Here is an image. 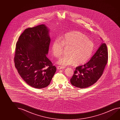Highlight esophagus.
Here are the masks:
<instances>
[{
  "mask_svg": "<svg viewBox=\"0 0 120 120\" xmlns=\"http://www.w3.org/2000/svg\"><path fill=\"white\" fill-rule=\"evenodd\" d=\"M64 68V67H61V66H57V69H63Z\"/></svg>",
  "mask_w": 120,
  "mask_h": 120,
  "instance_id": "34e87169",
  "label": "esophagus"
}]
</instances>
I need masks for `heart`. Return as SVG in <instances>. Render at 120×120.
<instances>
[{"label": "heart", "instance_id": "heart-1", "mask_svg": "<svg viewBox=\"0 0 120 120\" xmlns=\"http://www.w3.org/2000/svg\"><path fill=\"white\" fill-rule=\"evenodd\" d=\"M64 46L69 47L68 56L59 58L57 63L63 67L69 65L78 66L86 63L92 56L94 44L88 37L80 32L73 31L65 34L60 40L56 39L51 45L53 56L59 57L63 53Z\"/></svg>", "mask_w": 120, "mask_h": 120}]
</instances>
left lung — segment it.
I'll return each instance as SVG.
<instances>
[{
  "instance_id": "1",
  "label": "left lung",
  "mask_w": 120,
  "mask_h": 120,
  "mask_svg": "<svg viewBox=\"0 0 120 120\" xmlns=\"http://www.w3.org/2000/svg\"><path fill=\"white\" fill-rule=\"evenodd\" d=\"M108 59L107 47L102 43L87 63L76 68L70 79L71 85L85 88L94 84L102 76Z\"/></svg>"
}]
</instances>
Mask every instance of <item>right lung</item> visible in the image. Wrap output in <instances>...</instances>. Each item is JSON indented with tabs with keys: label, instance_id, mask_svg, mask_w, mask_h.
Listing matches in <instances>:
<instances>
[{
	"label": "right lung",
	"instance_id": "right-lung-1",
	"mask_svg": "<svg viewBox=\"0 0 120 120\" xmlns=\"http://www.w3.org/2000/svg\"><path fill=\"white\" fill-rule=\"evenodd\" d=\"M49 32L43 24L28 28L16 43L15 67L24 81L35 88L47 86L56 70L46 56L51 41Z\"/></svg>",
	"mask_w": 120,
	"mask_h": 120
}]
</instances>
